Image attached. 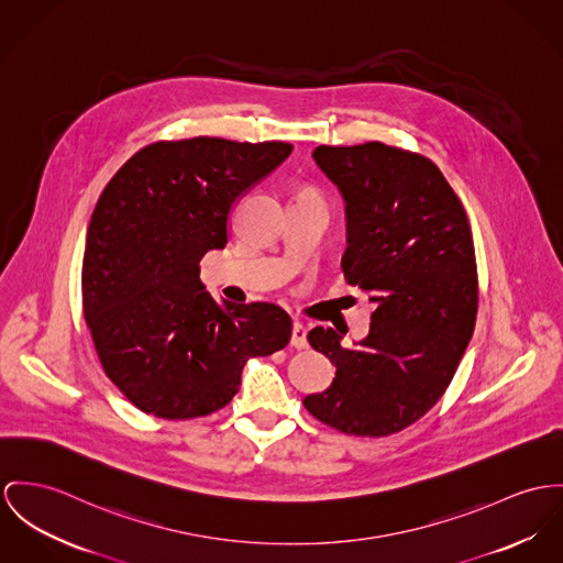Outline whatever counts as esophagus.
I'll list each match as a JSON object with an SVG mask.
<instances>
[{"instance_id":"34e87169","label":"esophagus","mask_w":563,"mask_h":563,"mask_svg":"<svg viewBox=\"0 0 563 563\" xmlns=\"http://www.w3.org/2000/svg\"><path fill=\"white\" fill-rule=\"evenodd\" d=\"M291 346H296V349H306L308 346V341H306V328H303L302 323H294V328H291Z\"/></svg>"}]
</instances>
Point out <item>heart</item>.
Masks as SVG:
<instances>
[{
    "label": "heart",
    "mask_w": 563,
    "mask_h": 563,
    "mask_svg": "<svg viewBox=\"0 0 563 563\" xmlns=\"http://www.w3.org/2000/svg\"><path fill=\"white\" fill-rule=\"evenodd\" d=\"M298 199H314V201H323L321 199V192L317 190V188H312V186H306L302 192H300V197Z\"/></svg>",
    "instance_id": "heart-1"
}]
</instances>
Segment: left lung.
Listing matches in <instances>:
<instances>
[{"label": "left lung", "instance_id": "8db88e82", "mask_svg": "<svg viewBox=\"0 0 563 563\" xmlns=\"http://www.w3.org/2000/svg\"><path fill=\"white\" fill-rule=\"evenodd\" d=\"M312 158L345 197V280L375 310L355 346L334 328L308 332L336 377L303 407L341 433H400L443 396L474 334L472 224L439 167L418 152L368 141L319 145Z\"/></svg>", "mask_w": 563, "mask_h": 563}]
</instances>
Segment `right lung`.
<instances>
[{
    "mask_svg": "<svg viewBox=\"0 0 563 563\" xmlns=\"http://www.w3.org/2000/svg\"><path fill=\"white\" fill-rule=\"evenodd\" d=\"M291 150L220 136L156 141L104 186L87 229L84 314L107 377L143 413L210 416L238 394L249 357L289 343L280 306H220L199 263L224 249L240 195Z\"/></svg>",
    "mask_w": 563,
    "mask_h": 563,
    "instance_id": "add662e5",
    "label": "right lung"
}]
</instances>
